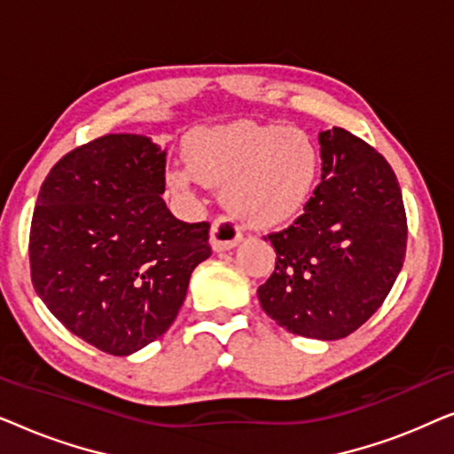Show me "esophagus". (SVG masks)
<instances>
[{"label": "esophagus", "mask_w": 454, "mask_h": 454, "mask_svg": "<svg viewBox=\"0 0 454 454\" xmlns=\"http://www.w3.org/2000/svg\"><path fill=\"white\" fill-rule=\"evenodd\" d=\"M241 239L239 227L235 225L231 219L227 216H216L210 225V246H213L215 252H225L231 250V247L238 246Z\"/></svg>", "instance_id": "1"}]
</instances>
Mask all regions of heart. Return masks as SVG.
<instances>
[{
	"label": "heart",
	"instance_id": "1",
	"mask_svg": "<svg viewBox=\"0 0 454 454\" xmlns=\"http://www.w3.org/2000/svg\"><path fill=\"white\" fill-rule=\"evenodd\" d=\"M184 167L167 171L176 194L198 182L223 185V204L235 219L269 229L301 213L316 188L320 154L314 140L295 128L231 123L198 129L185 140Z\"/></svg>",
	"mask_w": 454,
	"mask_h": 454
}]
</instances>
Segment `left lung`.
<instances>
[{"label":"left lung","instance_id":"left-lung-1","mask_svg":"<svg viewBox=\"0 0 454 454\" xmlns=\"http://www.w3.org/2000/svg\"><path fill=\"white\" fill-rule=\"evenodd\" d=\"M322 182L287 229L269 233L275 270L260 306L285 331L337 340L387 300L407 247V216L393 167L343 128L320 132ZM266 239V238H264Z\"/></svg>","mask_w":454,"mask_h":454}]
</instances>
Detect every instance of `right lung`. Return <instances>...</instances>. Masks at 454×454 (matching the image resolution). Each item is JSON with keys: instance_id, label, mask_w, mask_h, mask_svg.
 <instances>
[{"instance_id": "add662e5", "label": "right lung", "mask_w": 454, "mask_h": 454, "mask_svg": "<svg viewBox=\"0 0 454 454\" xmlns=\"http://www.w3.org/2000/svg\"><path fill=\"white\" fill-rule=\"evenodd\" d=\"M165 151L138 134H107L51 167L30 223L35 291L67 331L129 356L173 325L202 260L210 223L171 215Z\"/></svg>"}]
</instances>
